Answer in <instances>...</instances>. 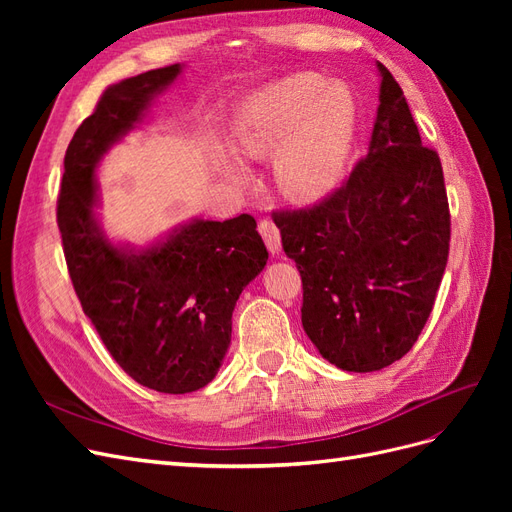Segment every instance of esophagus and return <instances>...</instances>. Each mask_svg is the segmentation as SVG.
Instances as JSON below:
<instances>
[{
    "label": "esophagus",
    "instance_id": "34e87169",
    "mask_svg": "<svg viewBox=\"0 0 512 512\" xmlns=\"http://www.w3.org/2000/svg\"><path fill=\"white\" fill-rule=\"evenodd\" d=\"M258 230H260V235H262V239H265V245H267V250L271 252V254H277L282 250V237H280V228H277L273 222H260V226H258Z\"/></svg>",
    "mask_w": 512,
    "mask_h": 512
}]
</instances>
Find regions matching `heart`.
Here are the masks:
<instances>
[{"label":"heart","mask_w":512,"mask_h":512,"mask_svg":"<svg viewBox=\"0 0 512 512\" xmlns=\"http://www.w3.org/2000/svg\"><path fill=\"white\" fill-rule=\"evenodd\" d=\"M354 138V106L316 72H297L258 89L232 128L243 160L271 158L275 188L292 203H314L342 179ZM230 181L245 183L239 164Z\"/></svg>","instance_id":"heart-1"}]
</instances>
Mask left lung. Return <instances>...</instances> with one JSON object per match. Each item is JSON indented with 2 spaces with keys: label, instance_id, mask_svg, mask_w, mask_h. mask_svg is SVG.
<instances>
[{
  "label": "left lung",
  "instance_id": "left-lung-1",
  "mask_svg": "<svg viewBox=\"0 0 512 512\" xmlns=\"http://www.w3.org/2000/svg\"><path fill=\"white\" fill-rule=\"evenodd\" d=\"M367 156L312 209L273 213L303 282L301 322L344 371L399 361L431 314L448 258L451 213L438 153L423 147L404 91L380 61Z\"/></svg>",
  "mask_w": 512,
  "mask_h": 512
}]
</instances>
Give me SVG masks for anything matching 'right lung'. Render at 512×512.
Here are the masks:
<instances>
[{"label":"right lung","instance_id":"obj_1","mask_svg":"<svg viewBox=\"0 0 512 512\" xmlns=\"http://www.w3.org/2000/svg\"><path fill=\"white\" fill-rule=\"evenodd\" d=\"M181 64L108 87L64 158L57 226L72 284L106 350L138 384L183 395L207 386L230 346L239 294L269 252L252 215L196 218L145 247L113 243L98 220L96 170L106 151L145 121Z\"/></svg>","mask_w":512,"mask_h":512}]
</instances>
